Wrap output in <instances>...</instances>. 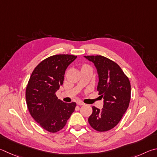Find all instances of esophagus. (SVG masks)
Wrapping results in <instances>:
<instances>
[{"label": "esophagus", "mask_w": 157, "mask_h": 157, "mask_svg": "<svg viewBox=\"0 0 157 157\" xmlns=\"http://www.w3.org/2000/svg\"><path fill=\"white\" fill-rule=\"evenodd\" d=\"M76 104L78 105H84V103H83L81 101H77V102H76Z\"/></svg>", "instance_id": "obj_1"}]
</instances>
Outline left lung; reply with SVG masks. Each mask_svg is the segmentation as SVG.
I'll use <instances>...</instances> for the list:
<instances>
[{"mask_svg":"<svg viewBox=\"0 0 157 157\" xmlns=\"http://www.w3.org/2000/svg\"><path fill=\"white\" fill-rule=\"evenodd\" d=\"M94 63L98 74L97 91L103 98V108L92 107L88 122L98 132L114 128L127 110L131 98V86L128 77L119 65L105 56H85Z\"/></svg>","mask_w":157,"mask_h":157,"instance_id":"left-lung-1","label":"left lung"}]
</instances>
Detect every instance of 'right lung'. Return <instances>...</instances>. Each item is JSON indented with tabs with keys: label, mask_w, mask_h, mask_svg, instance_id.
<instances>
[{
	"label": "right lung",
	"mask_w": 157,
	"mask_h": 157,
	"mask_svg": "<svg viewBox=\"0 0 157 157\" xmlns=\"http://www.w3.org/2000/svg\"><path fill=\"white\" fill-rule=\"evenodd\" d=\"M76 59L70 54H58L41 61L30 76L25 91L31 116L45 130L52 133L65 127L76 106L58 99L56 92L64 81L65 70Z\"/></svg>",
	"instance_id": "right-lung-1"
}]
</instances>
